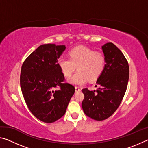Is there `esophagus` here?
Segmentation results:
<instances>
[{"mask_svg":"<svg viewBox=\"0 0 148 148\" xmlns=\"http://www.w3.org/2000/svg\"><path fill=\"white\" fill-rule=\"evenodd\" d=\"M75 91H76V92H79L81 91V89L79 87H75Z\"/></svg>","mask_w":148,"mask_h":148,"instance_id":"obj_1","label":"esophagus"}]
</instances>
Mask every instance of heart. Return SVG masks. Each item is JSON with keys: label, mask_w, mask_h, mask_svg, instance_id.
<instances>
[{"label": "heart", "mask_w": 148, "mask_h": 148, "mask_svg": "<svg viewBox=\"0 0 148 148\" xmlns=\"http://www.w3.org/2000/svg\"><path fill=\"white\" fill-rule=\"evenodd\" d=\"M69 57H60L58 64L64 76L69 77L76 70L77 71L69 79V82L82 86L89 79L94 82L101 76L106 64V59L104 54L93 49L79 46L72 49Z\"/></svg>", "instance_id": "heart-1"}]
</instances>
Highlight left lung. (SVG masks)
<instances>
[{
	"label": "left lung",
	"mask_w": 148,
	"mask_h": 148,
	"mask_svg": "<svg viewBox=\"0 0 148 148\" xmlns=\"http://www.w3.org/2000/svg\"><path fill=\"white\" fill-rule=\"evenodd\" d=\"M102 49L106 59L104 71L97 80L96 91L82 89L84 99L82 106L85 114L97 121H102L113 114L123 98L129 78L128 62L120 49L112 43Z\"/></svg>",
	"instance_id": "obj_1"
}]
</instances>
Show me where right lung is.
<instances>
[{
  "mask_svg": "<svg viewBox=\"0 0 148 148\" xmlns=\"http://www.w3.org/2000/svg\"><path fill=\"white\" fill-rule=\"evenodd\" d=\"M65 49L64 45H41L21 66L20 86L25 101L37 119L48 123L64 116L75 92L72 85L62 83L64 76L58 64ZM57 86L60 89L54 91Z\"/></svg>",
  "mask_w": 148,
  "mask_h": 148,
  "instance_id": "right-lung-1",
  "label": "right lung"
}]
</instances>
